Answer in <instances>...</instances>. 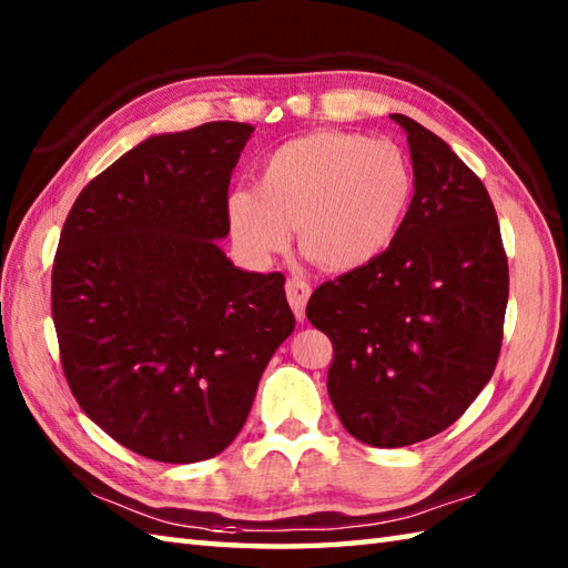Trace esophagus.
<instances>
[{
    "label": "esophagus",
    "mask_w": 568,
    "mask_h": 568,
    "mask_svg": "<svg viewBox=\"0 0 568 568\" xmlns=\"http://www.w3.org/2000/svg\"><path fill=\"white\" fill-rule=\"evenodd\" d=\"M310 293L312 287L307 281H303V277H291V281L285 283V295H287V303H291L295 317L303 322L305 320V305L310 300Z\"/></svg>",
    "instance_id": "34e87169"
}]
</instances>
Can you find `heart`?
<instances>
[{
	"label": "heart",
	"instance_id": "1",
	"mask_svg": "<svg viewBox=\"0 0 568 568\" xmlns=\"http://www.w3.org/2000/svg\"><path fill=\"white\" fill-rule=\"evenodd\" d=\"M415 175L390 141L352 131H312L263 161L256 192L226 200L232 239L253 263H268L291 244L327 271H354L388 248L409 210Z\"/></svg>",
	"mask_w": 568,
	"mask_h": 568
}]
</instances>
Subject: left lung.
Listing matches in <instances>:
<instances>
[{"label": "left lung", "mask_w": 568, "mask_h": 568, "mask_svg": "<svg viewBox=\"0 0 568 568\" xmlns=\"http://www.w3.org/2000/svg\"><path fill=\"white\" fill-rule=\"evenodd\" d=\"M407 134L415 195L376 261L322 283L307 320L332 339V405L371 446H409L466 413L498 364L508 256L486 185L437 134Z\"/></svg>", "instance_id": "1"}]
</instances>
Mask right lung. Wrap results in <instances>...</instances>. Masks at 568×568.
<instances>
[{
    "mask_svg": "<svg viewBox=\"0 0 568 568\" xmlns=\"http://www.w3.org/2000/svg\"><path fill=\"white\" fill-rule=\"evenodd\" d=\"M251 124L159 134L90 180L60 232V364L94 425L163 464L224 452L295 329L283 273L224 256L229 180Z\"/></svg>",
    "mask_w": 568,
    "mask_h": 568,
    "instance_id": "1",
    "label": "right lung"
}]
</instances>
